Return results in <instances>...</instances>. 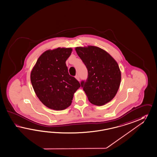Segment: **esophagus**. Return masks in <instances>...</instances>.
Listing matches in <instances>:
<instances>
[{
  "instance_id": "1",
  "label": "esophagus",
  "mask_w": 157,
  "mask_h": 157,
  "mask_svg": "<svg viewBox=\"0 0 157 157\" xmlns=\"http://www.w3.org/2000/svg\"><path fill=\"white\" fill-rule=\"evenodd\" d=\"M75 77H76V78L77 80L78 81H80V77H79V76L78 75H76V76H75Z\"/></svg>"
}]
</instances>
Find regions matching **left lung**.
<instances>
[{
  "label": "left lung",
  "instance_id": "1",
  "mask_svg": "<svg viewBox=\"0 0 157 157\" xmlns=\"http://www.w3.org/2000/svg\"><path fill=\"white\" fill-rule=\"evenodd\" d=\"M78 56L88 70V78L81 81L90 103L101 106L116 96L121 82L118 65L108 53L94 46L76 47Z\"/></svg>",
  "mask_w": 157,
  "mask_h": 157
}]
</instances>
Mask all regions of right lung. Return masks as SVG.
Here are the masks:
<instances>
[{
    "instance_id": "obj_1",
    "label": "right lung",
    "mask_w": 157,
    "mask_h": 157,
    "mask_svg": "<svg viewBox=\"0 0 157 157\" xmlns=\"http://www.w3.org/2000/svg\"><path fill=\"white\" fill-rule=\"evenodd\" d=\"M72 51L71 48L47 51L32 69L33 88L41 102L49 108H67L72 104L74 93L81 86L79 82L69 75L65 63Z\"/></svg>"
}]
</instances>
